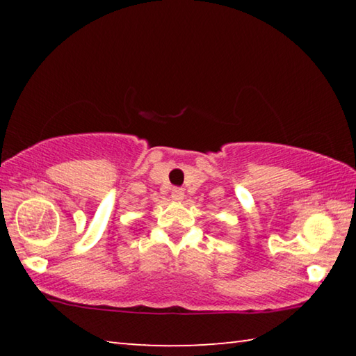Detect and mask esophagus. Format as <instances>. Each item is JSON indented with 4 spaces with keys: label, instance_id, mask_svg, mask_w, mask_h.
I'll return each mask as SVG.
<instances>
[{
    "label": "esophagus",
    "instance_id": "esophagus-1",
    "mask_svg": "<svg viewBox=\"0 0 356 356\" xmlns=\"http://www.w3.org/2000/svg\"><path fill=\"white\" fill-rule=\"evenodd\" d=\"M184 196H185L184 188H179V186H176V188H172V191H171V197H172V200L182 201Z\"/></svg>",
    "mask_w": 356,
    "mask_h": 356
}]
</instances>
